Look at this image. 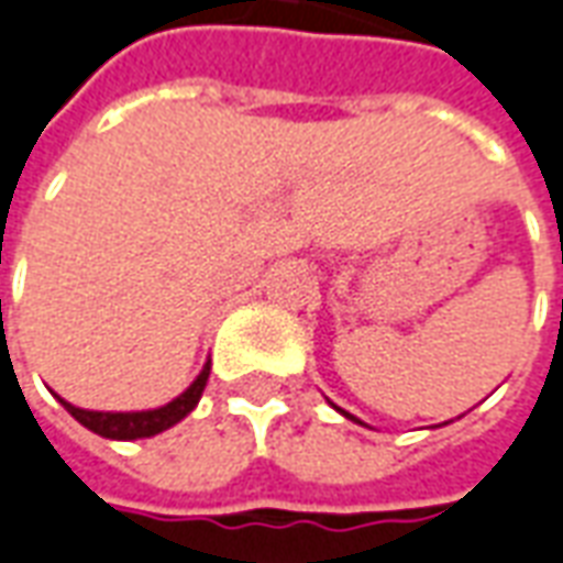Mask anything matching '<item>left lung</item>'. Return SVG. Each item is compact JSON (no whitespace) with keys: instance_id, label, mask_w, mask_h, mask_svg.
Segmentation results:
<instances>
[{"instance_id":"left-lung-1","label":"left lung","mask_w":563,"mask_h":563,"mask_svg":"<svg viewBox=\"0 0 563 563\" xmlns=\"http://www.w3.org/2000/svg\"><path fill=\"white\" fill-rule=\"evenodd\" d=\"M330 406H333V402H330ZM333 409H336V412H342V416H345V418H352L354 424H364V421H361V418H354L352 412H345V409H339V406H333ZM445 424H449V421H445ZM364 428H366V424H364Z\"/></svg>"}]
</instances>
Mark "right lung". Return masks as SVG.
Here are the masks:
<instances>
[{"label": "right lung", "mask_w": 563, "mask_h": 563, "mask_svg": "<svg viewBox=\"0 0 563 563\" xmlns=\"http://www.w3.org/2000/svg\"><path fill=\"white\" fill-rule=\"evenodd\" d=\"M211 361H206V366L199 369V376L190 382V388L181 390L175 400H169L166 406H157V409H142V412H93V409H81V406H71L63 397H57L66 412H69L78 424H84L87 430H93L106 440H145V437H157L163 430H169L173 424H178L181 418H187L194 409H197L199 397L206 390V382H209Z\"/></svg>", "instance_id": "obj_1"}]
</instances>
